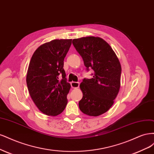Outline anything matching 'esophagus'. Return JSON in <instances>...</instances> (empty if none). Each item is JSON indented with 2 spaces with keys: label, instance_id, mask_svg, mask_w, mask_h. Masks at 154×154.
I'll list each match as a JSON object with an SVG mask.
<instances>
[{
  "label": "esophagus",
  "instance_id": "esophagus-1",
  "mask_svg": "<svg viewBox=\"0 0 154 154\" xmlns=\"http://www.w3.org/2000/svg\"><path fill=\"white\" fill-rule=\"evenodd\" d=\"M71 86L73 89H76L79 87V82H71Z\"/></svg>",
  "mask_w": 154,
  "mask_h": 154
}]
</instances>
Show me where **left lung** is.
<instances>
[{
    "instance_id": "8db88e82",
    "label": "left lung",
    "mask_w": 154,
    "mask_h": 154,
    "mask_svg": "<svg viewBox=\"0 0 154 154\" xmlns=\"http://www.w3.org/2000/svg\"><path fill=\"white\" fill-rule=\"evenodd\" d=\"M72 43L86 70L94 71L93 78L84 79L80 84L83 96L79 109L89 116L101 115L113 105L120 90V63L111 46L101 38L83 37L73 39Z\"/></svg>"
}]
</instances>
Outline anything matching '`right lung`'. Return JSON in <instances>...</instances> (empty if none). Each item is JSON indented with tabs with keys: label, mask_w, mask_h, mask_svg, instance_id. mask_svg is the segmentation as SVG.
Returning a JSON list of instances; mask_svg holds the SVG:
<instances>
[{
	"label": "right lung",
	"mask_w": 154,
	"mask_h": 154,
	"mask_svg": "<svg viewBox=\"0 0 154 154\" xmlns=\"http://www.w3.org/2000/svg\"><path fill=\"white\" fill-rule=\"evenodd\" d=\"M72 40L54 39L42 45L29 63L26 77L29 94L38 109L48 116L59 115L68 102L71 86L63 66Z\"/></svg>",
	"instance_id": "1"
}]
</instances>
